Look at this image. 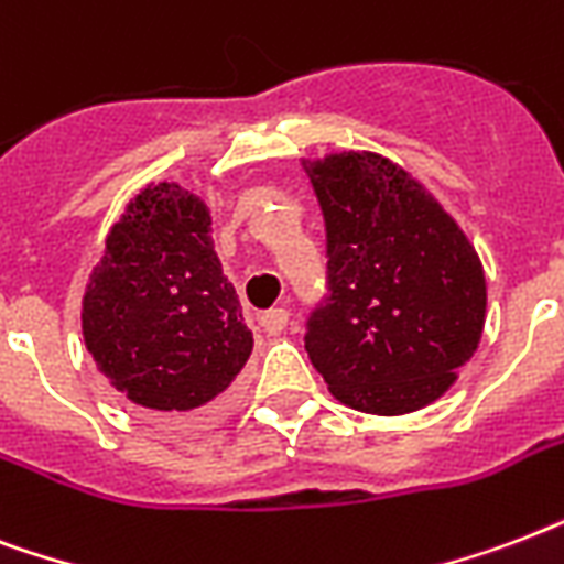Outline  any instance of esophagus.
I'll return each instance as SVG.
<instances>
[{
	"mask_svg": "<svg viewBox=\"0 0 564 564\" xmlns=\"http://www.w3.org/2000/svg\"><path fill=\"white\" fill-rule=\"evenodd\" d=\"M261 332H268V335H279V332L285 329L288 323V312L285 308H268V312L259 314Z\"/></svg>",
	"mask_w": 564,
	"mask_h": 564,
	"instance_id": "esophagus-1",
	"label": "esophagus"
}]
</instances>
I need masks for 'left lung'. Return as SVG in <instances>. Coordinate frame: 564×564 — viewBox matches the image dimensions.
Masks as SVG:
<instances>
[{
  "label": "left lung",
  "instance_id": "1",
  "mask_svg": "<svg viewBox=\"0 0 564 564\" xmlns=\"http://www.w3.org/2000/svg\"><path fill=\"white\" fill-rule=\"evenodd\" d=\"M326 223V300L305 350L350 409L409 414L438 400L477 352L486 273L459 223L377 152L308 161Z\"/></svg>",
  "mask_w": 564,
  "mask_h": 564
}]
</instances>
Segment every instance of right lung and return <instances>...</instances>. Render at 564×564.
<instances>
[{
  "mask_svg": "<svg viewBox=\"0 0 564 564\" xmlns=\"http://www.w3.org/2000/svg\"><path fill=\"white\" fill-rule=\"evenodd\" d=\"M82 335L134 405L182 414L220 403L250 359L252 332L199 196L159 182L129 199L85 288Z\"/></svg>",
  "mask_w": 564,
  "mask_h": 564,
  "instance_id": "right-lung-1",
  "label": "right lung"
}]
</instances>
